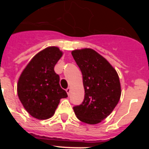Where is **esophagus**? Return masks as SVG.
<instances>
[{"mask_svg": "<svg viewBox=\"0 0 149 149\" xmlns=\"http://www.w3.org/2000/svg\"><path fill=\"white\" fill-rule=\"evenodd\" d=\"M66 93H67V94H68V95H70V93H71V89L70 88H68V89H66Z\"/></svg>", "mask_w": 149, "mask_h": 149, "instance_id": "esophagus-1", "label": "esophagus"}]
</instances>
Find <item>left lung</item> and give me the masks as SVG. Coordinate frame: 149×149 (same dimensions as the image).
<instances>
[{"mask_svg":"<svg viewBox=\"0 0 149 149\" xmlns=\"http://www.w3.org/2000/svg\"><path fill=\"white\" fill-rule=\"evenodd\" d=\"M72 54L82 72L85 91L83 103L73 107L74 113L84 123H100L111 113L120 99L119 75L111 64L95 50H74Z\"/></svg>","mask_w":149,"mask_h":149,"instance_id":"left-lung-1","label":"left lung"}]
</instances>
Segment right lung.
<instances>
[{
	"instance_id": "obj_1",
	"label": "right lung",
	"mask_w": 149,
	"mask_h": 149,
	"mask_svg": "<svg viewBox=\"0 0 149 149\" xmlns=\"http://www.w3.org/2000/svg\"><path fill=\"white\" fill-rule=\"evenodd\" d=\"M58 47L50 46L31 59L17 84L19 100L33 118L45 120L53 116L61 98L68 97L60 86L54 66L63 56Z\"/></svg>"
}]
</instances>
